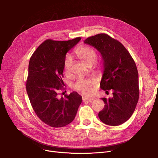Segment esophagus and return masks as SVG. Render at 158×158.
<instances>
[{
	"instance_id": "esophagus-1",
	"label": "esophagus",
	"mask_w": 158,
	"mask_h": 158,
	"mask_svg": "<svg viewBox=\"0 0 158 158\" xmlns=\"http://www.w3.org/2000/svg\"><path fill=\"white\" fill-rule=\"evenodd\" d=\"M93 100H94L93 98H89V97H82V101H88L89 102H92Z\"/></svg>"
}]
</instances>
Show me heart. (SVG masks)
Masks as SVG:
<instances>
[{"label":"heart","instance_id":"1","mask_svg":"<svg viewBox=\"0 0 158 158\" xmlns=\"http://www.w3.org/2000/svg\"><path fill=\"white\" fill-rule=\"evenodd\" d=\"M76 54L88 66L92 65L97 59V54L95 50L88 45H81L75 49ZM73 58L70 54L66 56L64 61V70L68 73L70 71ZM96 81L93 78H79L73 85L74 89L85 95H89L93 93V88Z\"/></svg>","mask_w":158,"mask_h":158}]
</instances>
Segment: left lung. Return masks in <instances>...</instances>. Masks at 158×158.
<instances>
[{"mask_svg": "<svg viewBox=\"0 0 158 158\" xmlns=\"http://www.w3.org/2000/svg\"><path fill=\"white\" fill-rule=\"evenodd\" d=\"M84 42L94 47L102 55L104 70L101 89L106 92L113 90L111 98H102L105 106L98 113V117L106 125L119 126L131 117L138 101L136 63L119 41L104 33L88 37Z\"/></svg>", "mask_w": 158, "mask_h": 158, "instance_id": "8db88e82", "label": "left lung"}]
</instances>
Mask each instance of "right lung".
I'll return each instance as SVG.
<instances>
[{
    "mask_svg": "<svg viewBox=\"0 0 158 158\" xmlns=\"http://www.w3.org/2000/svg\"><path fill=\"white\" fill-rule=\"evenodd\" d=\"M80 37L69 41L48 39L31 56L29 63L26 91L33 110L38 118L52 127H64L76 117L82 97L77 92L58 98L63 89L64 61L66 54Z\"/></svg>",
    "mask_w": 158,
    "mask_h": 158,
    "instance_id": "right-lung-1",
    "label": "right lung"
}]
</instances>
